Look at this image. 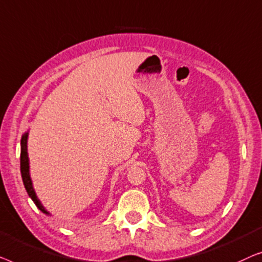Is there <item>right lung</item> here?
<instances>
[{
    "mask_svg": "<svg viewBox=\"0 0 262 262\" xmlns=\"http://www.w3.org/2000/svg\"><path fill=\"white\" fill-rule=\"evenodd\" d=\"M27 136L28 134H26L22 136L21 139V156H20V168H21V176H22V180H24V185L26 187V191H27L28 196L32 198V201L34 202L35 205L41 210L42 212L49 213L43 209V206L40 203L38 198L35 196L34 189L32 186V180L31 177H29V163H28V156H27Z\"/></svg>",
    "mask_w": 262,
    "mask_h": 262,
    "instance_id": "1",
    "label": "right lung"
}]
</instances>
